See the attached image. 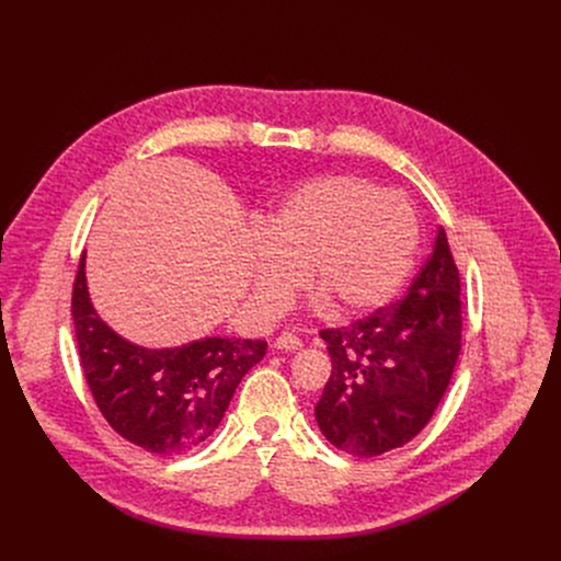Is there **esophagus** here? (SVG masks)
Segmentation results:
<instances>
[{
    "instance_id": "esophagus-1",
    "label": "esophagus",
    "mask_w": 561,
    "mask_h": 561,
    "mask_svg": "<svg viewBox=\"0 0 561 561\" xmlns=\"http://www.w3.org/2000/svg\"><path fill=\"white\" fill-rule=\"evenodd\" d=\"M275 348L279 351H299L301 348V340L293 333H282L277 340H275Z\"/></svg>"
}]
</instances>
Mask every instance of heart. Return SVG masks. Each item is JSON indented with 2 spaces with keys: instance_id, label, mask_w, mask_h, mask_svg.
Returning a JSON list of instances; mask_svg holds the SVG:
<instances>
[{
  "instance_id": "1",
  "label": "heart",
  "mask_w": 561,
  "mask_h": 561,
  "mask_svg": "<svg viewBox=\"0 0 561 561\" xmlns=\"http://www.w3.org/2000/svg\"><path fill=\"white\" fill-rule=\"evenodd\" d=\"M417 242V217L402 193L357 175L317 178L268 217L255 249V295L275 312L306 271L337 314H362L404 286Z\"/></svg>"
}]
</instances>
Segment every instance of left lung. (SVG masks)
Returning <instances> with one entry per match:
<instances>
[{"instance_id":"obj_1","label":"left lung","mask_w":561,"mask_h":561,"mask_svg":"<svg viewBox=\"0 0 561 561\" xmlns=\"http://www.w3.org/2000/svg\"><path fill=\"white\" fill-rule=\"evenodd\" d=\"M459 271L444 228L409 295L327 329L331 377L314 407L324 437L355 457L411 442L433 417L461 351Z\"/></svg>"}]
</instances>
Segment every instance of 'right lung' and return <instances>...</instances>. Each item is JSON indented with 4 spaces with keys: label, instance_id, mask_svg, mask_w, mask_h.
<instances>
[{
    "label": "right lung",
    "instance_id": "obj_1",
    "mask_svg": "<svg viewBox=\"0 0 561 561\" xmlns=\"http://www.w3.org/2000/svg\"><path fill=\"white\" fill-rule=\"evenodd\" d=\"M72 322L98 409L115 433L154 455L199 448L268 346L234 337H204L175 348L137 346L98 314L87 286V255L72 286Z\"/></svg>",
    "mask_w": 561,
    "mask_h": 561
}]
</instances>
